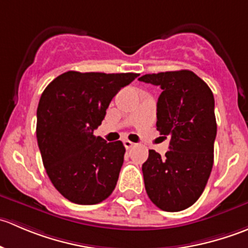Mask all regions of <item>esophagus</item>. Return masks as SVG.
Masks as SVG:
<instances>
[{"mask_svg":"<svg viewBox=\"0 0 248 248\" xmlns=\"http://www.w3.org/2000/svg\"><path fill=\"white\" fill-rule=\"evenodd\" d=\"M124 145L126 149H131V147H133L136 144H134V142H132L131 140H124Z\"/></svg>","mask_w":248,"mask_h":248,"instance_id":"obj_1","label":"esophagus"}]
</instances>
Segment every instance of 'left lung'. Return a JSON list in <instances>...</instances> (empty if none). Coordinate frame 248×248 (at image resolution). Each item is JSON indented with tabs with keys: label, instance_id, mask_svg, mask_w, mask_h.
Returning a JSON list of instances; mask_svg holds the SVG:
<instances>
[{
	"label": "left lung",
	"instance_id": "1",
	"mask_svg": "<svg viewBox=\"0 0 248 248\" xmlns=\"http://www.w3.org/2000/svg\"><path fill=\"white\" fill-rule=\"evenodd\" d=\"M139 80L162 89L156 126L170 139L163 158L155 150L149 151L141 167L145 189L161 210L181 211L198 201L214 166V94L204 80L187 69L145 74Z\"/></svg>",
	"mask_w": 248,
	"mask_h": 248
}]
</instances>
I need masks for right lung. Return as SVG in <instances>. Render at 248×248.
Here are the masks:
<instances>
[{
    "label": "right lung",
    "instance_id": "add662e5",
    "mask_svg": "<svg viewBox=\"0 0 248 248\" xmlns=\"http://www.w3.org/2000/svg\"><path fill=\"white\" fill-rule=\"evenodd\" d=\"M137 73L69 71L46 87L37 108V141L55 188L69 202L93 205L114 191L126 149L96 137L115 94Z\"/></svg>",
    "mask_w": 248,
    "mask_h": 248
}]
</instances>
